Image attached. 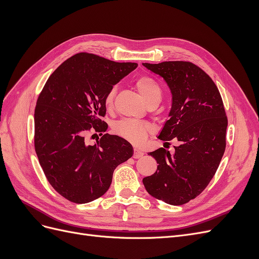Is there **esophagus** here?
Listing matches in <instances>:
<instances>
[{"label": "esophagus", "mask_w": 259, "mask_h": 259, "mask_svg": "<svg viewBox=\"0 0 259 259\" xmlns=\"http://www.w3.org/2000/svg\"><path fill=\"white\" fill-rule=\"evenodd\" d=\"M144 155V153L142 152V151H140V150H138V149H134V155H133V156H134V159H139V158H142V156Z\"/></svg>", "instance_id": "1"}]
</instances>
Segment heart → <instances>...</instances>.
Instances as JSON below:
<instances>
[{
  "label": "heart",
  "mask_w": 259,
  "mask_h": 259,
  "mask_svg": "<svg viewBox=\"0 0 259 259\" xmlns=\"http://www.w3.org/2000/svg\"><path fill=\"white\" fill-rule=\"evenodd\" d=\"M136 88L147 105L159 103L162 97V89L160 84L151 76L143 75L136 80ZM116 94V86L108 91L105 97L107 107H111ZM153 131L152 125L148 122H139L135 120H121L113 125L114 134L134 144H142L148 135Z\"/></svg>",
  "instance_id": "1"
}]
</instances>
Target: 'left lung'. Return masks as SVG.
Masks as SVG:
<instances>
[{
    "mask_svg": "<svg viewBox=\"0 0 259 259\" xmlns=\"http://www.w3.org/2000/svg\"><path fill=\"white\" fill-rule=\"evenodd\" d=\"M143 65L165 80L173 99L159 139L180 143L173 154L164 148L149 152L159 165L143 183L155 199L183 205L205 189L222 161L228 125L223 99L209 75L190 61Z\"/></svg>",
    "mask_w": 259,
    "mask_h": 259,
    "instance_id": "8db88e82",
    "label": "left lung"
}]
</instances>
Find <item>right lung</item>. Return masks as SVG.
<instances>
[{
    "mask_svg": "<svg viewBox=\"0 0 259 259\" xmlns=\"http://www.w3.org/2000/svg\"><path fill=\"white\" fill-rule=\"evenodd\" d=\"M136 68L135 62L79 53L46 81L34 110V148L49 183L65 199L82 204L100 198L115 167L134 153L132 145L116 135L105 134L95 145L85 137L107 131L101 120L107 93Z\"/></svg>",
    "mask_w": 259,
    "mask_h": 259,
    "instance_id": "1",
    "label": "right lung"
}]
</instances>
